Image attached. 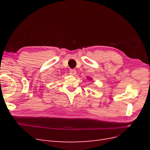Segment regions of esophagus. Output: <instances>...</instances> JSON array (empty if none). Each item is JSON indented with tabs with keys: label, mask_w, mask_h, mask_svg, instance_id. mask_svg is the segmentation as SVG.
<instances>
[{
	"label": "esophagus",
	"mask_w": 150,
	"mask_h": 150,
	"mask_svg": "<svg viewBox=\"0 0 150 150\" xmlns=\"http://www.w3.org/2000/svg\"><path fill=\"white\" fill-rule=\"evenodd\" d=\"M69 74H70L71 75L74 76V75H75V74H76V71L75 69H71V70L69 71Z\"/></svg>",
	"instance_id": "1"
}]
</instances>
